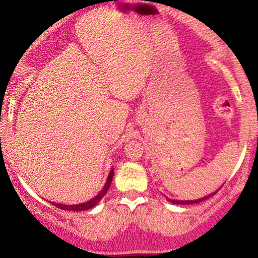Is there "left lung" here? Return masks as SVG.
Here are the masks:
<instances>
[{
  "label": "left lung",
  "instance_id": "1",
  "mask_svg": "<svg viewBox=\"0 0 258 258\" xmlns=\"http://www.w3.org/2000/svg\"><path fill=\"white\" fill-rule=\"evenodd\" d=\"M214 194H216V191ZM214 194H209L207 195V197H205V198H200V199H197V200H172V199H168V201H171V203L172 204H178V205H190V204H198V203H201V201H204V200H206V199H209L210 197H211V195H214Z\"/></svg>",
  "mask_w": 258,
  "mask_h": 258
}]
</instances>
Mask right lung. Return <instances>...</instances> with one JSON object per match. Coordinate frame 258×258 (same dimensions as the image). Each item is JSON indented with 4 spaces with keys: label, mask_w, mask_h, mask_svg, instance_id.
Returning <instances> with one entry per match:
<instances>
[{
    "label": "right lung",
    "mask_w": 258,
    "mask_h": 258,
    "mask_svg": "<svg viewBox=\"0 0 258 258\" xmlns=\"http://www.w3.org/2000/svg\"><path fill=\"white\" fill-rule=\"evenodd\" d=\"M112 176H114V168H111L110 172H109L108 179H106L105 184H104V186H103L102 190H100V193L98 195H96V197H94L93 199H91L90 201H86V203H82V204H78V205H63V204H54V203H52V204L55 207H58V209L68 210V211H86V210H90V209H92V207L96 206L97 204L100 201V199H102V198L106 194L109 186H110V184H111Z\"/></svg>",
    "instance_id": "obj_1"
}]
</instances>
